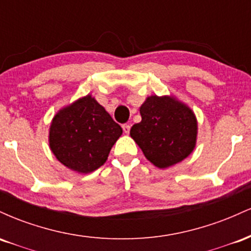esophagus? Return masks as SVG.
Returning <instances> with one entry per match:
<instances>
[{
  "instance_id": "obj_1",
  "label": "esophagus",
  "mask_w": 251,
  "mask_h": 251,
  "mask_svg": "<svg viewBox=\"0 0 251 251\" xmlns=\"http://www.w3.org/2000/svg\"><path fill=\"white\" fill-rule=\"evenodd\" d=\"M129 128H131V126H129L128 124H124V125H123V129H124V132H125L126 134L129 133Z\"/></svg>"
}]
</instances>
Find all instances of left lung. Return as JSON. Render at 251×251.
Wrapping results in <instances>:
<instances>
[{
	"mask_svg": "<svg viewBox=\"0 0 251 251\" xmlns=\"http://www.w3.org/2000/svg\"><path fill=\"white\" fill-rule=\"evenodd\" d=\"M142 122L132 126L131 137L159 169L181 162L194 151L197 120L194 112L172 97L151 96L140 106Z\"/></svg>",
	"mask_w": 251,
	"mask_h": 251,
	"instance_id": "obj_1",
	"label": "left lung"
}]
</instances>
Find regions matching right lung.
I'll list each match as a JSON object with an SVG mask.
<instances>
[{
    "mask_svg": "<svg viewBox=\"0 0 251 251\" xmlns=\"http://www.w3.org/2000/svg\"><path fill=\"white\" fill-rule=\"evenodd\" d=\"M120 125L91 96L60 109L50 128V146L60 163L79 174L103 165L118 138Z\"/></svg>",
    "mask_w": 251,
    "mask_h": 251,
    "instance_id": "1",
    "label": "right lung"
}]
</instances>
